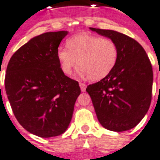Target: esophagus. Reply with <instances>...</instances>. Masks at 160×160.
Here are the masks:
<instances>
[{
  "label": "esophagus",
  "mask_w": 160,
  "mask_h": 160,
  "mask_svg": "<svg viewBox=\"0 0 160 160\" xmlns=\"http://www.w3.org/2000/svg\"><path fill=\"white\" fill-rule=\"evenodd\" d=\"M80 90L82 92L86 91V88H87V86H86V84L84 83H80Z\"/></svg>",
  "instance_id": "obj_1"
}]
</instances>
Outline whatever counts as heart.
<instances>
[{"label":"heart","instance_id":"b5f03b06","mask_svg":"<svg viewBox=\"0 0 160 160\" xmlns=\"http://www.w3.org/2000/svg\"><path fill=\"white\" fill-rule=\"evenodd\" d=\"M66 48H59L56 51L57 60L63 73L71 75L78 61V73L93 80L107 76L114 68L119 55L117 45L112 40L89 33L68 38Z\"/></svg>","mask_w":160,"mask_h":160}]
</instances>
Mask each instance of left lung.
Segmentation results:
<instances>
[{"instance_id":"obj_1","label":"left lung","mask_w":160,"mask_h":160,"mask_svg":"<svg viewBox=\"0 0 160 160\" xmlns=\"http://www.w3.org/2000/svg\"><path fill=\"white\" fill-rule=\"evenodd\" d=\"M89 28L114 41L119 55L112 71L86 91L102 127L113 132L130 130L150 107L153 73L149 58L138 41L124 33Z\"/></svg>"}]
</instances>
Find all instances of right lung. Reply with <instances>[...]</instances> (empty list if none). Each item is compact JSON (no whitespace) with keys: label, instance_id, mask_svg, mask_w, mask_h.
I'll use <instances>...</instances> for the list:
<instances>
[{"label":"right lung","instance_id":"obj_1","mask_svg":"<svg viewBox=\"0 0 160 160\" xmlns=\"http://www.w3.org/2000/svg\"><path fill=\"white\" fill-rule=\"evenodd\" d=\"M68 33L48 32L32 38L7 67L5 89L14 116L23 128L41 138L66 132L80 94L78 81L65 75L56 57Z\"/></svg>","mask_w":160,"mask_h":160}]
</instances>
